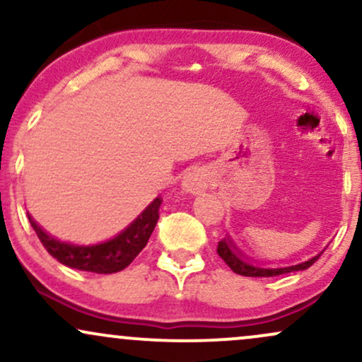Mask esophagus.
<instances>
[{
  "instance_id": "esophagus-1",
  "label": "esophagus",
  "mask_w": 362,
  "mask_h": 362,
  "mask_svg": "<svg viewBox=\"0 0 362 362\" xmlns=\"http://www.w3.org/2000/svg\"><path fill=\"white\" fill-rule=\"evenodd\" d=\"M206 187V177L199 168H192L185 172L182 178V189L190 194H201Z\"/></svg>"
}]
</instances>
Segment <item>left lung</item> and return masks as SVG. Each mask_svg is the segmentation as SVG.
<instances>
[{"instance_id": "8db88e82", "label": "left lung", "mask_w": 362, "mask_h": 362, "mask_svg": "<svg viewBox=\"0 0 362 362\" xmlns=\"http://www.w3.org/2000/svg\"><path fill=\"white\" fill-rule=\"evenodd\" d=\"M323 250L317 253V255L311 257V259L300 262V264L264 265V264H257V262H252L250 259H247V257H243L230 238H223L221 242L218 243V255L226 262L228 267H230L233 272L240 274V276H247V277H274V276H281V274L305 271V269L311 267V265L320 259Z\"/></svg>"}]
</instances>
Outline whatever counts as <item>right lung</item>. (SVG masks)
Listing matches in <instances>:
<instances>
[{"label":"right lung","mask_w":362,"mask_h":362,"mask_svg":"<svg viewBox=\"0 0 362 362\" xmlns=\"http://www.w3.org/2000/svg\"><path fill=\"white\" fill-rule=\"evenodd\" d=\"M163 199L156 197L146 209L134 219L126 230H122L105 242L93 245H76L54 238L45 233L42 228L28 214V221L35 230L37 236L42 242L44 248L54 259L78 271L95 274H114L126 269L139 252L146 247L149 236L155 230L160 218V206Z\"/></svg>","instance_id":"obj_1"}]
</instances>
